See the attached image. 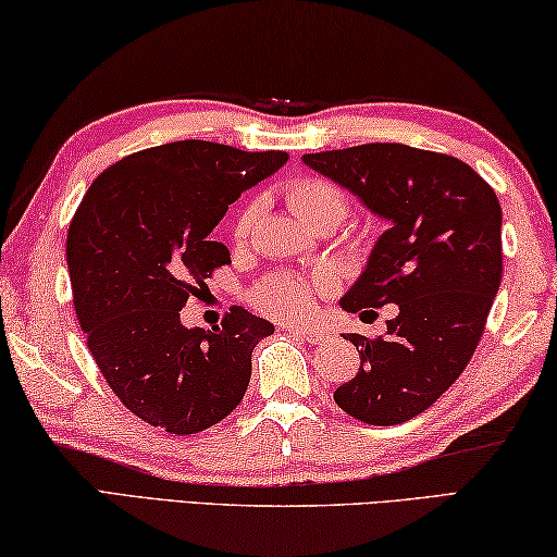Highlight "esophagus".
I'll return each mask as SVG.
<instances>
[{"mask_svg":"<svg viewBox=\"0 0 557 557\" xmlns=\"http://www.w3.org/2000/svg\"><path fill=\"white\" fill-rule=\"evenodd\" d=\"M286 333H294L298 337L308 339L310 345H323L327 339V333L320 327H304V325H286Z\"/></svg>","mask_w":557,"mask_h":557,"instance_id":"esophagus-1","label":"esophagus"}]
</instances>
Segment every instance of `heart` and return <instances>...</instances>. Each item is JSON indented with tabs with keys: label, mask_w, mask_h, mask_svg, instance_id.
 Masks as SVG:
<instances>
[{
	"label": "heart",
	"mask_w": 557,
	"mask_h": 557,
	"mask_svg": "<svg viewBox=\"0 0 557 557\" xmlns=\"http://www.w3.org/2000/svg\"><path fill=\"white\" fill-rule=\"evenodd\" d=\"M288 205L304 220L308 227L320 220L339 222L347 214V195L333 181L320 178V175H304L288 185ZM261 214V202L251 200L247 208L239 212L234 222V239L247 242L253 232ZM327 278H306L298 273L281 271L261 278L251 290V304L257 306L263 315L276 320H300L306 318L315 306L320 294H327Z\"/></svg>",
	"instance_id": "b5f03b06"
}]
</instances>
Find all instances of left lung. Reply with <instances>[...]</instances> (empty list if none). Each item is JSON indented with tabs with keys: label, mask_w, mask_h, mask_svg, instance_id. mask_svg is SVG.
<instances>
[{
	"label": "left lung",
	"mask_w": 557,
	"mask_h": 557,
	"mask_svg": "<svg viewBox=\"0 0 557 557\" xmlns=\"http://www.w3.org/2000/svg\"><path fill=\"white\" fill-rule=\"evenodd\" d=\"M304 163L388 222L339 306L364 313L396 304L398 315L384 337L349 335L362 364L335 401L369 425L411 421L480 345L502 284V205L472 165L406 144L306 153Z\"/></svg>",
	"instance_id": "left-lung-1"
}]
</instances>
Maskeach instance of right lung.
<instances>
[{"instance_id":"obj_1","label":"right lung","mask_w":557,"mask_h":557,"mask_svg":"<svg viewBox=\"0 0 557 557\" xmlns=\"http://www.w3.org/2000/svg\"><path fill=\"white\" fill-rule=\"evenodd\" d=\"M286 161V151L173 141L112 163L77 205L65 247L75 313L107 384L144 423L193 435L244 398L253 347L273 325L234 306L222 327H185L181 310L230 263L210 232Z\"/></svg>"}]
</instances>
